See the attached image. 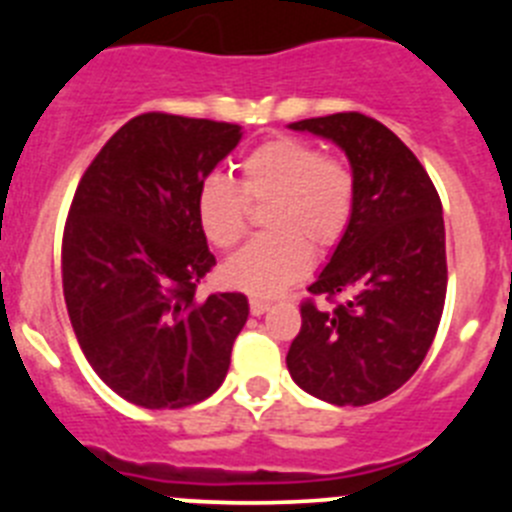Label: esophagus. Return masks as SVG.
<instances>
[{"mask_svg":"<svg viewBox=\"0 0 512 512\" xmlns=\"http://www.w3.org/2000/svg\"><path fill=\"white\" fill-rule=\"evenodd\" d=\"M248 305H251V315H256V318H259V315H264V312L269 310V302L259 300V297H251V302H248Z\"/></svg>","mask_w":512,"mask_h":512,"instance_id":"esophagus-1","label":"esophagus"}]
</instances>
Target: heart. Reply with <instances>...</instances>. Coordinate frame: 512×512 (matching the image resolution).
Returning a JSON list of instances; mask_svg holds the SVG:
<instances>
[{"instance_id":"1","label":"heart","mask_w":512,"mask_h":512,"mask_svg":"<svg viewBox=\"0 0 512 512\" xmlns=\"http://www.w3.org/2000/svg\"><path fill=\"white\" fill-rule=\"evenodd\" d=\"M241 182L212 174L197 189V223L217 251L241 246L251 205H269L259 241L223 266V282L248 295L271 297L305 277L310 251L325 253L354 215V174L300 138H277L241 161Z\"/></svg>"}]
</instances>
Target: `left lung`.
<instances>
[{"label": "left lung", "mask_w": 512, "mask_h": 512, "mask_svg": "<svg viewBox=\"0 0 512 512\" xmlns=\"http://www.w3.org/2000/svg\"><path fill=\"white\" fill-rule=\"evenodd\" d=\"M292 130L333 140L354 174V215L307 287L287 369L330 405L392 395L423 364L446 302V230L431 176L390 128L361 112L310 117Z\"/></svg>", "instance_id": "1"}]
</instances>
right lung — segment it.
<instances>
[{"mask_svg":"<svg viewBox=\"0 0 512 512\" xmlns=\"http://www.w3.org/2000/svg\"><path fill=\"white\" fill-rule=\"evenodd\" d=\"M241 140L230 122L146 112L81 176L63 228L76 341L112 392L148 410L207 400L248 320L241 292L194 295L215 266L197 189Z\"/></svg>","mask_w":512,"mask_h":512,"instance_id":"add662e5","label":"right lung"}]
</instances>
